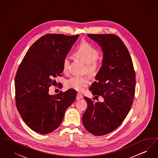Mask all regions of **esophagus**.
<instances>
[{"mask_svg":"<svg viewBox=\"0 0 158 158\" xmlns=\"http://www.w3.org/2000/svg\"><path fill=\"white\" fill-rule=\"evenodd\" d=\"M82 98H83L82 95L81 94H80V93H77V97H76V99L79 100V99H82Z\"/></svg>","mask_w":158,"mask_h":158,"instance_id":"obj_1","label":"esophagus"}]
</instances>
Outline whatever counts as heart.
I'll list each match as a JSON object with an SVG mask.
<instances>
[{"label":"heart","instance_id":"heart-1","mask_svg":"<svg viewBox=\"0 0 158 158\" xmlns=\"http://www.w3.org/2000/svg\"><path fill=\"white\" fill-rule=\"evenodd\" d=\"M76 54L86 63V69L90 73H95L98 69L99 63L97 60V49L88 42H83L76 50ZM70 57L66 56L63 60V70L65 73L69 70ZM90 79L88 76H73L66 82L68 88L78 91H83L90 84Z\"/></svg>","mask_w":158,"mask_h":158}]
</instances>
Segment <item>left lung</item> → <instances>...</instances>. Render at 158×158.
I'll return each instance as SVG.
<instances>
[{
  "mask_svg": "<svg viewBox=\"0 0 158 158\" xmlns=\"http://www.w3.org/2000/svg\"><path fill=\"white\" fill-rule=\"evenodd\" d=\"M88 36L102 48V66L89 90L104 102L85 97L88 107L82 116L84 127L92 135H107L120 126L129 113L135 97V71L127 48L114 34Z\"/></svg>",
  "mask_w": 158,
  "mask_h": 158,
  "instance_id": "obj_1",
  "label": "left lung"
}]
</instances>
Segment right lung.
I'll return each mask as SVG.
<instances>
[{"label": "right lung", "instance_id": "1", "mask_svg": "<svg viewBox=\"0 0 158 158\" xmlns=\"http://www.w3.org/2000/svg\"><path fill=\"white\" fill-rule=\"evenodd\" d=\"M79 35L48 34L37 40L25 55L15 76V101L25 123L47 134L59 127L65 111L75 101L76 91L48 94L54 78L63 72V60Z\"/></svg>", "mask_w": 158, "mask_h": 158}]
</instances>
